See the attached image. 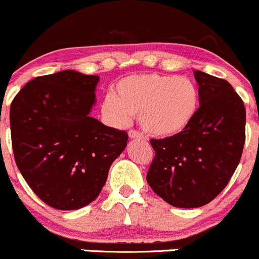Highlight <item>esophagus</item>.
<instances>
[{
	"mask_svg": "<svg viewBox=\"0 0 259 259\" xmlns=\"http://www.w3.org/2000/svg\"><path fill=\"white\" fill-rule=\"evenodd\" d=\"M129 137L132 138V139H138V140H142L143 139V135L140 134L139 132H137V130H130V132H129Z\"/></svg>",
	"mask_w": 259,
	"mask_h": 259,
	"instance_id": "esophagus-1",
	"label": "esophagus"
}]
</instances>
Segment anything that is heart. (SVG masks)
<instances>
[{
	"instance_id": "obj_1",
	"label": "heart",
	"mask_w": 259,
	"mask_h": 259,
	"mask_svg": "<svg viewBox=\"0 0 259 259\" xmlns=\"http://www.w3.org/2000/svg\"><path fill=\"white\" fill-rule=\"evenodd\" d=\"M201 95L190 78L169 74H135L120 79L114 96L102 100V115L116 125L129 122L130 116L147 134L170 138L185 132L200 110Z\"/></svg>"
}]
</instances>
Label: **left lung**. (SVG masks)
<instances>
[{"label":"left lung","instance_id":"obj_1","mask_svg":"<svg viewBox=\"0 0 259 259\" xmlns=\"http://www.w3.org/2000/svg\"><path fill=\"white\" fill-rule=\"evenodd\" d=\"M201 102L181 134L152 139L154 159L147 175L152 190L175 207L209 204L237 169L245 142V109L228 81L195 71Z\"/></svg>","mask_w":259,"mask_h":259}]
</instances>
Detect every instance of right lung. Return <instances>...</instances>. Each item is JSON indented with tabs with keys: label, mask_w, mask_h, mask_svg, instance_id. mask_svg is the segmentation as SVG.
I'll use <instances>...</instances> for the list:
<instances>
[{
	"label": "right lung",
	"mask_w": 259,
	"mask_h": 259,
	"mask_svg": "<svg viewBox=\"0 0 259 259\" xmlns=\"http://www.w3.org/2000/svg\"><path fill=\"white\" fill-rule=\"evenodd\" d=\"M99 81L72 69L36 77L10 107L17 168L35 195L54 209L91 204L127 144L124 130L90 116Z\"/></svg>",
	"instance_id": "1"
}]
</instances>
